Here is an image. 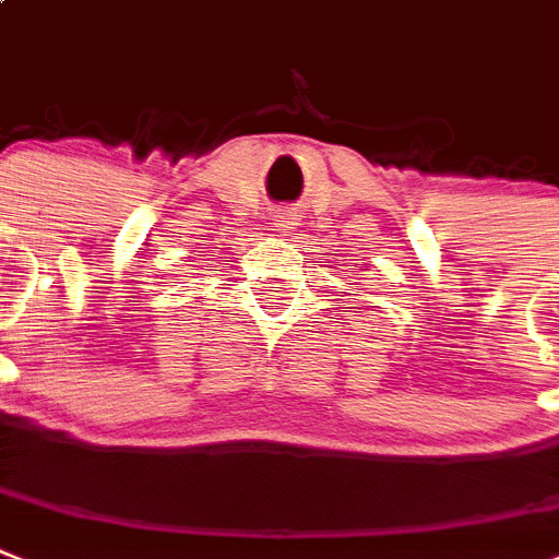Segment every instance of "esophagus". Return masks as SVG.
Returning <instances> with one entry per match:
<instances>
[{"instance_id": "34e87169", "label": "esophagus", "mask_w": 559, "mask_h": 559, "mask_svg": "<svg viewBox=\"0 0 559 559\" xmlns=\"http://www.w3.org/2000/svg\"><path fill=\"white\" fill-rule=\"evenodd\" d=\"M275 226H278V233H289L298 226V212L293 209H281L278 215H275Z\"/></svg>"}]
</instances>
